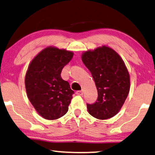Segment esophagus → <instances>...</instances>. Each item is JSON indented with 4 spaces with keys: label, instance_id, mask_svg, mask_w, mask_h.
<instances>
[{
    "label": "esophagus",
    "instance_id": "34e87169",
    "mask_svg": "<svg viewBox=\"0 0 155 155\" xmlns=\"http://www.w3.org/2000/svg\"><path fill=\"white\" fill-rule=\"evenodd\" d=\"M76 94H77V95L81 96V95H83L84 91H83V90H80V91H76Z\"/></svg>",
    "mask_w": 155,
    "mask_h": 155
}]
</instances>
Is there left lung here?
Listing matches in <instances>:
<instances>
[{
  "label": "left lung",
  "mask_w": 155,
  "mask_h": 155,
  "mask_svg": "<svg viewBox=\"0 0 155 155\" xmlns=\"http://www.w3.org/2000/svg\"><path fill=\"white\" fill-rule=\"evenodd\" d=\"M81 59L98 91L97 101L87 104L88 111L99 119L111 118L120 110L130 91V74L124 61L115 51L105 46L84 52Z\"/></svg>",
  "instance_id": "1"
}]
</instances>
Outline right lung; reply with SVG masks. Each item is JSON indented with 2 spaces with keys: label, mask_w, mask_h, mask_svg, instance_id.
Instances as JSON below:
<instances>
[{
  "label": "right lung",
  "mask_w": 155,
  "mask_h": 155,
  "mask_svg": "<svg viewBox=\"0 0 155 155\" xmlns=\"http://www.w3.org/2000/svg\"><path fill=\"white\" fill-rule=\"evenodd\" d=\"M73 52L55 47L41 51L27 70L25 85L29 101L44 119H57L68 110L74 91L61 76L64 66L73 57Z\"/></svg>",
  "instance_id": "add662e5"
}]
</instances>
